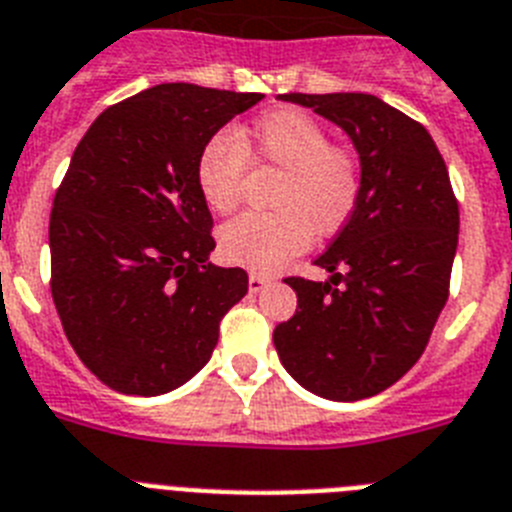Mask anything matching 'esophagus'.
I'll return each instance as SVG.
<instances>
[{"instance_id":"1","label":"esophagus","mask_w":512,"mask_h":512,"mask_svg":"<svg viewBox=\"0 0 512 512\" xmlns=\"http://www.w3.org/2000/svg\"><path fill=\"white\" fill-rule=\"evenodd\" d=\"M269 282H272V279L264 277V274H256V272L248 274V290H251L253 295H259V292H264L266 287H269Z\"/></svg>"}]
</instances>
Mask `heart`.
<instances>
[{"label":"heart","instance_id":"b5f03b06","mask_svg":"<svg viewBox=\"0 0 512 512\" xmlns=\"http://www.w3.org/2000/svg\"><path fill=\"white\" fill-rule=\"evenodd\" d=\"M282 170L274 214H240L220 230V256L251 272H277L308 246L310 233L329 238L360 199L355 157L329 147V134L308 113L285 108L261 116L233 139L214 137L196 160V186L214 214L233 212L243 165Z\"/></svg>","mask_w":512,"mask_h":512}]
</instances>
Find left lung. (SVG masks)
Segmentation results:
<instances>
[{
  "label": "left lung",
  "instance_id": "left-lung-1",
  "mask_svg": "<svg viewBox=\"0 0 512 512\" xmlns=\"http://www.w3.org/2000/svg\"><path fill=\"white\" fill-rule=\"evenodd\" d=\"M336 124L360 160V199L316 259L326 282L290 277L298 310L274 329L287 373L329 401L386 391L425 352L448 300L458 204L427 129L368 93L279 95Z\"/></svg>",
  "mask_w": 512,
  "mask_h": 512
}]
</instances>
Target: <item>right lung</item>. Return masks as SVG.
I'll use <instances>...</instances> for the list:
<instances>
[{
  "mask_svg": "<svg viewBox=\"0 0 512 512\" xmlns=\"http://www.w3.org/2000/svg\"><path fill=\"white\" fill-rule=\"evenodd\" d=\"M261 98L165 82L106 108L77 144L48 225L51 295L77 357L113 391L191 381L248 292L243 269L209 261L196 160Z\"/></svg>",
  "mask_w": 512,
  "mask_h": 512,
  "instance_id": "right-lung-1",
  "label": "right lung"
}]
</instances>
